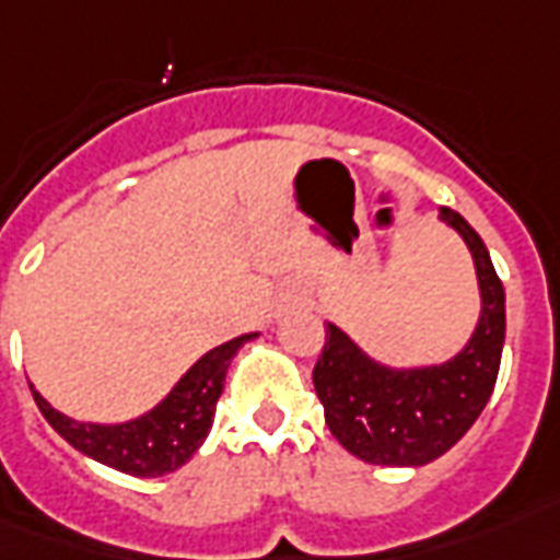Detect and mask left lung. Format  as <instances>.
Returning a JSON list of instances; mask_svg holds the SVG:
<instances>
[{"mask_svg":"<svg viewBox=\"0 0 560 560\" xmlns=\"http://www.w3.org/2000/svg\"><path fill=\"white\" fill-rule=\"evenodd\" d=\"M475 256L483 313L475 337L442 366L387 370L370 361L340 328H325L313 385L325 423L346 451L373 465H427L471 430L495 387L504 349V285L487 244L468 220L442 208Z\"/></svg>","mask_w":560,"mask_h":560,"instance_id":"1","label":"left lung"}]
</instances>
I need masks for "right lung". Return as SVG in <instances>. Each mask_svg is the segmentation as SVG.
<instances>
[{"label": "right lung", "mask_w": 560, "mask_h": 560, "mask_svg": "<svg viewBox=\"0 0 560 560\" xmlns=\"http://www.w3.org/2000/svg\"><path fill=\"white\" fill-rule=\"evenodd\" d=\"M253 337L256 334H244L202 354L158 409L118 427L77 423L52 409L38 390H32V397L38 402L40 415L50 420L52 430L85 456L133 477L170 475L182 468L199 451V444L206 442L230 361Z\"/></svg>", "instance_id": "obj_1"}]
</instances>
